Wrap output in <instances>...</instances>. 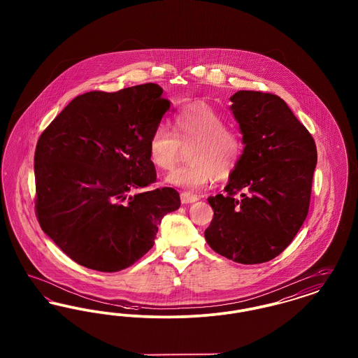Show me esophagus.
Listing matches in <instances>:
<instances>
[{
    "label": "esophagus",
    "instance_id": "obj_1",
    "mask_svg": "<svg viewBox=\"0 0 358 358\" xmlns=\"http://www.w3.org/2000/svg\"><path fill=\"white\" fill-rule=\"evenodd\" d=\"M197 200H199V197L196 194H190L187 192H182L181 193V203L182 204H190V203H194Z\"/></svg>",
    "mask_w": 358,
    "mask_h": 358
}]
</instances>
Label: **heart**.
<instances>
[{"mask_svg":"<svg viewBox=\"0 0 358 358\" xmlns=\"http://www.w3.org/2000/svg\"><path fill=\"white\" fill-rule=\"evenodd\" d=\"M171 130L158 124L148 141L149 158L159 171H171L181 148H190V165L173 171L168 182L187 190H199L215 178L225 181L238 171L244 143L236 130L227 127L222 114L205 102L189 103L171 120Z\"/></svg>","mask_w":358,"mask_h":358,"instance_id":"1","label":"heart"}]
</instances>
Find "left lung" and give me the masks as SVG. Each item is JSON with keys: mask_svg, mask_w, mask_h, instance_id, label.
I'll return each instance as SVG.
<instances>
[{"mask_svg": "<svg viewBox=\"0 0 358 358\" xmlns=\"http://www.w3.org/2000/svg\"><path fill=\"white\" fill-rule=\"evenodd\" d=\"M231 101L245 148L225 194L208 197L215 213L204 235L219 255L259 264L282 254L306 219L317 146L278 95L238 91Z\"/></svg>", "mask_w": 358, "mask_h": 358, "instance_id": "8db88e82", "label": "left lung"}]
</instances>
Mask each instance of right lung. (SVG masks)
Masks as SVG:
<instances>
[{
  "instance_id": "right-lung-1",
  "label": "right lung",
  "mask_w": 358,
  "mask_h": 358,
  "mask_svg": "<svg viewBox=\"0 0 358 358\" xmlns=\"http://www.w3.org/2000/svg\"><path fill=\"white\" fill-rule=\"evenodd\" d=\"M154 83L76 96L34 152V209L41 229L78 264L117 273L154 244L178 209L173 187L149 189L157 173L148 141L171 107Z\"/></svg>"
}]
</instances>
